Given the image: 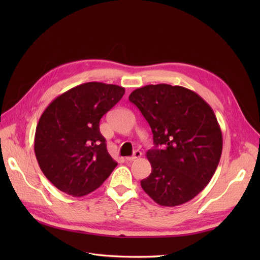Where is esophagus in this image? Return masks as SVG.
Returning a JSON list of instances; mask_svg holds the SVG:
<instances>
[{
  "mask_svg": "<svg viewBox=\"0 0 260 260\" xmlns=\"http://www.w3.org/2000/svg\"><path fill=\"white\" fill-rule=\"evenodd\" d=\"M141 155H142V153H141L140 151H135L133 152V155L132 156H129V157H125V159H127L128 161H132V160H136L137 158H140Z\"/></svg>",
  "mask_w": 260,
  "mask_h": 260,
  "instance_id": "esophagus-1",
  "label": "esophagus"
}]
</instances>
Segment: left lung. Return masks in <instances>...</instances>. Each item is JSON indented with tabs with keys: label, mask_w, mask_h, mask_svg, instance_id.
I'll use <instances>...</instances> for the list:
<instances>
[{
	"label": "left lung",
	"mask_w": 260,
	"mask_h": 260,
	"mask_svg": "<svg viewBox=\"0 0 260 260\" xmlns=\"http://www.w3.org/2000/svg\"><path fill=\"white\" fill-rule=\"evenodd\" d=\"M129 101L148 122L155 144L146 153L152 172L141 186L161 206L191 201L209 183L221 157L214 111L195 92L165 83L137 89Z\"/></svg>",
	"instance_id": "1"
}]
</instances>
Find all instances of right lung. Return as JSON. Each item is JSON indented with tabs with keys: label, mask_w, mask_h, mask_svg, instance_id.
I'll return each mask as SVG.
<instances>
[{
	"label": "right lung",
	"mask_w": 260,
	"mask_h": 260,
	"mask_svg": "<svg viewBox=\"0 0 260 260\" xmlns=\"http://www.w3.org/2000/svg\"><path fill=\"white\" fill-rule=\"evenodd\" d=\"M123 94L119 85L86 82L45 108L36 129L35 153L44 176L59 191L84 196L117 166L100 132V120Z\"/></svg>",
	"instance_id": "1"
}]
</instances>
